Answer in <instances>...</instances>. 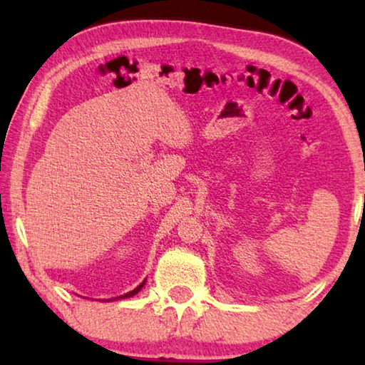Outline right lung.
Instances as JSON below:
<instances>
[{
    "mask_svg": "<svg viewBox=\"0 0 365 365\" xmlns=\"http://www.w3.org/2000/svg\"><path fill=\"white\" fill-rule=\"evenodd\" d=\"M145 285V282L143 283H141V285H138L137 288H135V289H132V292H128L127 294H123V296H119V298H130V296H133V294H137L138 292H140V289H141V287H143Z\"/></svg>",
    "mask_w": 365,
    "mask_h": 365,
    "instance_id": "right-lung-1",
    "label": "right lung"
}]
</instances>
